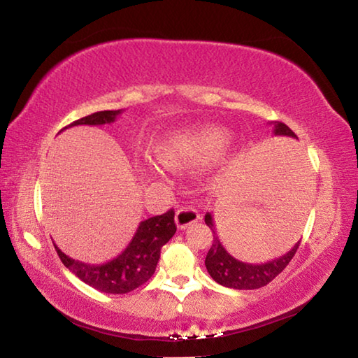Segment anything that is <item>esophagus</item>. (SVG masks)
Listing matches in <instances>:
<instances>
[{"label": "esophagus", "mask_w": 358, "mask_h": 358, "mask_svg": "<svg viewBox=\"0 0 358 358\" xmlns=\"http://www.w3.org/2000/svg\"><path fill=\"white\" fill-rule=\"evenodd\" d=\"M199 220H201V213H199V211L192 207L180 208L177 211V215H175V222H177L178 229H186L187 226L197 222Z\"/></svg>", "instance_id": "34e87169"}]
</instances>
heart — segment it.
<instances>
[{
    "label": "heart",
    "mask_w": 358,
    "mask_h": 358,
    "mask_svg": "<svg viewBox=\"0 0 358 358\" xmlns=\"http://www.w3.org/2000/svg\"><path fill=\"white\" fill-rule=\"evenodd\" d=\"M229 132L216 126L187 128L162 137L153 147L157 162L167 169H181L217 159L229 145ZM143 172L155 175L153 166L145 164Z\"/></svg>",
    "instance_id": "obj_1"
}]
</instances>
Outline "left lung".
<instances>
[{
  "mask_svg": "<svg viewBox=\"0 0 358 358\" xmlns=\"http://www.w3.org/2000/svg\"><path fill=\"white\" fill-rule=\"evenodd\" d=\"M273 132L275 136H287L296 138V136L290 131L289 126L280 123V121L275 123ZM205 224H207L211 229V232H213V243H211L210 251L207 252V257H205V266H207L210 276L224 287L251 290L265 286V284L275 280V278L286 268L287 264L292 260L300 246V241H296L292 250L284 254V256L268 260V262L265 264L241 262V260L230 256L226 248L222 246L221 240L216 234L213 216L210 213L205 215Z\"/></svg>",
  "mask_w": 358,
  "mask_h": 358,
  "instance_id": "1",
  "label": "left lung"
}]
</instances>
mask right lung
<instances>
[{
    "mask_svg": "<svg viewBox=\"0 0 358 358\" xmlns=\"http://www.w3.org/2000/svg\"><path fill=\"white\" fill-rule=\"evenodd\" d=\"M120 113H123L121 108L120 110L96 112L74 121L64 129L80 124H110ZM173 217V210H169L164 215L142 221L126 250L106 264L92 265L80 262V260L66 256L55 243L53 245H55V250L66 268H69V271L85 284L106 294H128L153 276L161 256V248L177 232Z\"/></svg>",
    "mask_w": 358,
    "mask_h": 358,
    "instance_id": "1",
    "label": "right lung"
}]
</instances>
